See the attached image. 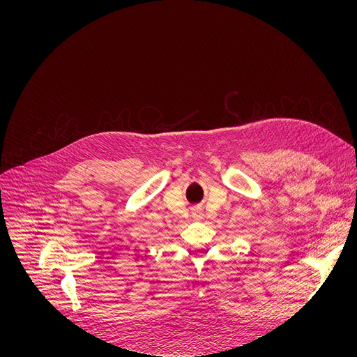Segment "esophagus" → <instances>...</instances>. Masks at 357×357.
<instances>
[{"mask_svg":"<svg viewBox=\"0 0 357 357\" xmlns=\"http://www.w3.org/2000/svg\"><path fill=\"white\" fill-rule=\"evenodd\" d=\"M192 216H193V219L199 220V219H202V216H204V211H202L201 208H195V209L192 211Z\"/></svg>","mask_w":357,"mask_h":357,"instance_id":"esophagus-1","label":"esophagus"}]
</instances>
